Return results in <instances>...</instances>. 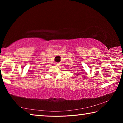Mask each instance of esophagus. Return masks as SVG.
Returning <instances> with one entry per match:
<instances>
[{"label":"esophagus","mask_w":123,"mask_h":123,"mask_svg":"<svg viewBox=\"0 0 123 123\" xmlns=\"http://www.w3.org/2000/svg\"><path fill=\"white\" fill-rule=\"evenodd\" d=\"M55 65L58 66V65H59V63H55Z\"/></svg>","instance_id":"obj_1"}]
</instances>
